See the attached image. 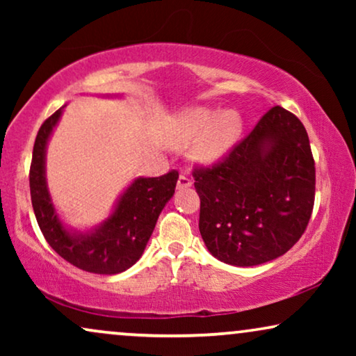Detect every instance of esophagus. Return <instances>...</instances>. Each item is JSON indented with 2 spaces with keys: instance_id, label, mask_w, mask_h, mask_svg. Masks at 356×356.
I'll return each mask as SVG.
<instances>
[{
  "instance_id": "1",
  "label": "esophagus",
  "mask_w": 356,
  "mask_h": 356,
  "mask_svg": "<svg viewBox=\"0 0 356 356\" xmlns=\"http://www.w3.org/2000/svg\"><path fill=\"white\" fill-rule=\"evenodd\" d=\"M191 179H189L188 177H179L178 178V183H177V188L179 189V191H181V189H188V188H191Z\"/></svg>"
}]
</instances>
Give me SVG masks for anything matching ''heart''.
I'll use <instances>...</instances> for the list:
<instances>
[{
	"label": "heart",
	"instance_id": "obj_1",
	"mask_svg": "<svg viewBox=\"0 0 356 356\" xmlns=\"http://www.w3.org/2000/svg\"><path fill=\"white\" fill-rule=\"evenodd\" d=\"M243 133V120L235 110L188 106L173 116L167 133L172 149H188L197 165H212L235 147Z\"/></svg>",
	"mask_w": 356,
	"mask_h": 356
}]
</instances>
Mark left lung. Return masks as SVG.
Wrapping results in <instances>:
<instances>
[{
  "instance_id": "1",
  "label": "left lung",
  "mask_w": 356,
  "mask_h": 356,
  "mask_svg": "<svg viewBox=\"0 0 356 356\" xmlns=\"http://www.w3.org/2000/svg\"><path fill=\"white\" fill-rule=\"evenodd\" d=\"M199 232L225 264L259 266L285 254L303 235L314 206L316 172L308 133L274 106L250 136L212 168H196Z\"/></svg>"
}]
</instances>
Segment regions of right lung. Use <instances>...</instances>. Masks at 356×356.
Segmentation results:
<instances>
[{
    "label": "right lung",
    "mask_w": 356,
    "mask_h": 356,
    "mask_svg": "<svg viewBox=\"0 0 356 356\" xmlns=\"http://www.w3.org/2000/svg\"><path fill=\"white\" fill-rule=\"evenodd\" d=\"M104 97L120 99V95ZM65 106L42 124L33 144L29 175L33 212L48 245L63 259L94 274H120L143 256L160 212L173 197L178 172L157 178H134L116 197L105 220L86 230L67 225L58 213L47 181V147Z\"/></svg>",
    "instance_id": "1"
}]
</instances>
